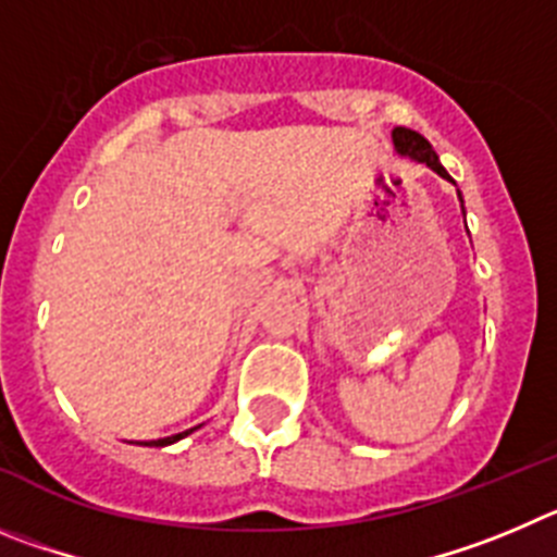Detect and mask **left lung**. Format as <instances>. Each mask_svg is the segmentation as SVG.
<instances>
[{
	"label": "left lung",
	"mask_w": 557,
	"mask_h": 557,
	"mask_svg": "<svg viewBox=\"0 0 557 557\" xmlns=\"http://www.w3.org/2000/svg\"><path fill=\"white\" fill-rule=\"evenodd\" d=\"M394 147H397V152L408 154V158L419 160V163H428V166L433 169V172H438L441 177L453 180L447 174V169L441 166L438 154H435V149L430 147L428 138L416 133V129H408V127H397V129H394Z\"/></svg>",
	"instance_id": "1"
}]
</instances>
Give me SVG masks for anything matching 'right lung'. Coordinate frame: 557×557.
<instances>
[{"instance_id": "add662e5", "label": "right lung", "mask_w": 557, "mask_h": 557, "mask_svg": "<svg viewBox=\"0 0 557 557\" xmlns=\"http://www.w3.org/2000/svg\"><path fill=\"white\" fill-rule=\"evenodd\" d=\"M194 430H197V428L185 430V433H177V435H172V438H158V441H149V447H166V444H174V441H180V438H183V435L194 433Z\"/></svg>"}]
</instances>
